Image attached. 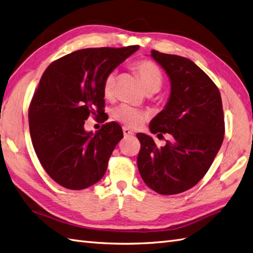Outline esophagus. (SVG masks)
Instances as JSON below:
<instances>
[{"instance_id": "34e87169", "label": "esophagus", "mask_w": 253, "mask_h": 253, "mask_svg": "<svg viewBox=\"0 0 253 253\" xmlns=\"http://www.w3.org/2000/svg\"><path fill=\"white\" fill-rule=\"evenodd\" d=\"M122 131H124L125 137H128V136H133V135H134V132H133V131H131V129H129V128H128V127H126V126H124V127H122Z\"/></svg>"}]
</instances>
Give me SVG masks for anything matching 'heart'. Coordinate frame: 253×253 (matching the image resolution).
<instances>
[{
    "label": "heart",
    "instance_id": "1",
    "mask_svg": "<svg viewBox=\"0 0 253 253\" xmlns=\"http://www.w3.org/2000/svg\"><path fill=\"white\" fill-rule=\"evenodd\" d=\"M134 69L141 79L147 92H156L163 85V74L153 61L141 59L134 64ZM116 73L110 72L104 78L102 90L105 98H112L115 90ZM113 117L129 127H139L148 118V114L128 104H120L113 110Z\"/></svg>",
    "mask_w": 253,
    "mask_h": 253
}]
</instances>
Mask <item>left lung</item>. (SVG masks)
<instances>
[{"label":"left lung","mask_w":253,"mask_h":253,"mask_svg":"<svg viewBox=\"0 0 253 253\" xmlns=\"http://www.w3.org/2000/svg\"><path fill=\"white\" fill-rule=\"evenodd\" d=\"M166 71L171 92L164 110L150 122V131L170 134L158 148L152 137L138 133L137 166L143 182L161 195L194 187L208 172L224 135L220 92L208 74L186 57L152 50Z\"/></svg>","instance_id":"8db88e82"}]
</instances>
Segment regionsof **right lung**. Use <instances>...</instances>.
<instances>
[{"label": "right lung", "instance_id": "add662e5", "mask_svg": "<svg viewBox=\"0 0 253 253\" xmlns=\"http://www.w3.org/2000/svg\"><path fill=\"white\" fill-rule=\"evenodd\" d=\"M138 49L79 50L53 61L43 72L29 108L30 133L40 164L63 187L84 189L104 175L124 132L115 121L94 134L86 132L85 120L104 113V78Z\"/></svg>", "mask_w": 253, "mask_h": 253}]
</instances>
